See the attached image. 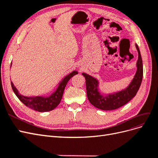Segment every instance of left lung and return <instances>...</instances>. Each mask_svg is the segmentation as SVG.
Returning <instances> with one entry per match:
<instances>
[{
    "instance_id": "8db88e82",
    "label": "left lung",
    "mask_w": 158,
    "mask_h": 158,
    "mask_svg": "<svg viewBox=\"0 0 158 158\" xmlns=\"http://www.w3.org/2000/svg\"><path fill=\"white\" fill-rule=\"evenodd\" d=\"M138 53L136 62V73L128 86L119 92L102 95L99 91V81L88 74L82 73L85 79L87 96L93 106L102 110L110 111L123 106L135 96L142 83L143 77V64L139 48L136 44Z\"/></svg>"
}]
</instances>
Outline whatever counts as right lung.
<instances>
[{
	"mask_svg": "<svg viewBox=\"0 0 158 158\" xmlns=\"http://www.w3.org/2000/svg\"><path fill=\"white\" fill-rule=\"evenodd\" d=\"M77 74L78 72L74 70L66 76L59 83L58 87L55 90V92L49 96H24L19 93L12 82H11V85L14 94L26 106L39 112L50 111L58 106L63 97L66 84L72 77Z\"/></svg>",
	"mask_w": 158,
	"mask_h": 158,
	"instance_id": "right-lung-1",
	"label": "right lung"
}]
</instances>
